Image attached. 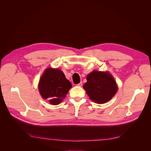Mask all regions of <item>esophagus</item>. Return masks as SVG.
I'll return each instance as SVG.
<instances>
[{"mask_svg": "<svg viewBox=\"0 0 151 151\" xmlns=\"http://www.w3.org/2000/svg\"><path fill=\"white\" fill-rule=\"evenodd\" d=\"M77 86H79V87H81L82 86H83V82H81L80 83H79L78 84H77Z\"/></svg>", "mask_w": 151, "mask_h": 151, "instance_id": "34e87169", "label": "esophagus"}]
</instances>
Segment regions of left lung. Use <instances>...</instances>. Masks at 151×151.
<instances>
[{
	"label": "left lung",
	"mask_w": 151,
	"mask_h": 151,
	"mask_svg": "<svg viewBox=\"0 0 151 151\" xmlns=\"http://www.w3.org/2000/svg\"><path fill=\"white\" fill-rule=\"evenodd\" d=\"M83 88L89 98L94 103L103 104L115 95L118 87L113 77L108 72L93 70L87 76Z\"/></svg>",
	"instance_id": "obj_1"
}]
</instances>
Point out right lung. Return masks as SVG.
<instances>
[{"instance_id": "right-lung-1", "label": "right lung", "mask_w": 151, "mask_h": 151, "mask_svg": "<svg viewBox=\"0 0 151 151\" xmlns=\"http://www.w3.org/2000/svg\"><path fill=\"white\" fill-rule=\"evenodd\" d=\"M71 88L70 82L58 68H47L41 77L38 84L41 96L53 105L60 104Z\"/></svg>"}]
</instances>
